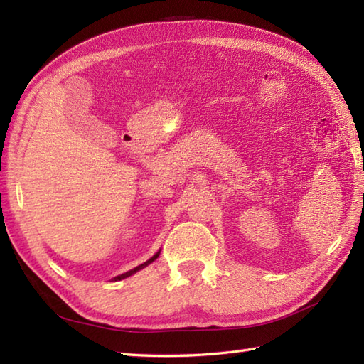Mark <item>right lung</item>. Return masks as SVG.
<instances>
[{
    "label": "right lung",
    "instance_id": "1",
    "mask_svg": "<svg viewBox=\"0 0 364 364\" xmlns=\"http://www.w3.org/2000/svg\"><path fill=\"white\" fill-rule=\"evenodd\" d=\"M159 253L161 252H158V253H154L153 255V257L149 259V261H145L144 262V264H141V266H137V267H134V269H131V270H128V272H125V274H122V275H117V277H114V280L115 282H117V280H123V278H127V277H129V275H133V274H136L137 272V270H141V269H144V267H146V266H149L150 264V262H153L154 259H156L158 257H159Z\"/></svg>",
    "mask_w": 364,
    "mask_h": 364
}]
</instances>
